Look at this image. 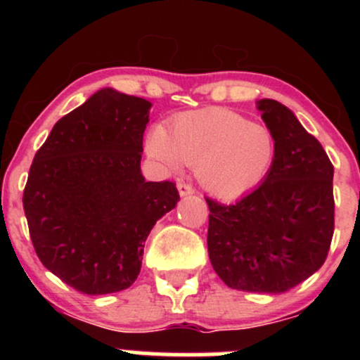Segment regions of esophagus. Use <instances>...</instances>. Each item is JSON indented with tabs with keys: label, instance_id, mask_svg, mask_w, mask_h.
Listing matches in <instances>:
<instances>
[{
	"label": "esophagus",
	"instance_id": "obj_1",
	"mask_svg": "<svg viewBox=\"0 0 360 360\" xmlns=\"http://www.w3.org/2000/svg\"><path fill=\"white\" fill-rule=\"evenodd\" d=\"M177 191H179L181 196H189V194L194 193V188L189 183L179 181V183H177Z\"/></svg>",
	"mask_w": 360,
	"mask_h": 360
}]
</instances>
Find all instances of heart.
I'll return each mask as SVG.
<instances>
[{"label":"heart","instance_id":"heart-1","mask_svg":"<svg viewBox=\"0 0 360 360\" xmlns=\"http://www.w3.org/2000/svg\"><path fill=\"white\" fill-rule=\"evenodd\" d=\"M276 150L269 128L230 110L184 115L169 130L157 127L147 140L152 159L171 169L194 166L201 186L220 198L240 196L262 183Z\"/></svg>","mask_w":360,"mask_h":360}]
</instances>
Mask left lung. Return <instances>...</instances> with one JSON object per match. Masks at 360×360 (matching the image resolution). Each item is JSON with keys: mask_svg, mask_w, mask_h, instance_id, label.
I'll use <instances>...</instances> for the list:
<instances>
[{"mask_svg": "<svg viewBox=\"0 0 360 360\" xmlns=\"http://www.w3.org/2000/svg\"><path fill=\"white\" fill-rule=\"evenodd\" d=\"M276 137L269 174L237 203L206 198L208 254L229 288L284 292L323 266L335 226L333 166L291 110L257 101Z\"/></svg>", "mask_w": 360, "mask_h": 360, "instance_id": "1", "label": "left lung"}]
</instances>
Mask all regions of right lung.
Wrapping results in <instances>:
<instances>
[{
    "instance_id": "1",
    "label": "right lung",
    "mask_w": 360,
    "mask_h": 360,
    "mask_svg": "<svg viewBox=\"0 0 360 360\" xmlns=\"http://www.w3.org/2000/svg\"><path fill=\"white\" fill-rule=\"evenodd\" d=\"M150 101L105 88L62 117L37 150L23 210L40 262L82 295L130 288L143 243L179 201L140 171Z\"/></svg>"
}]
</instances>
